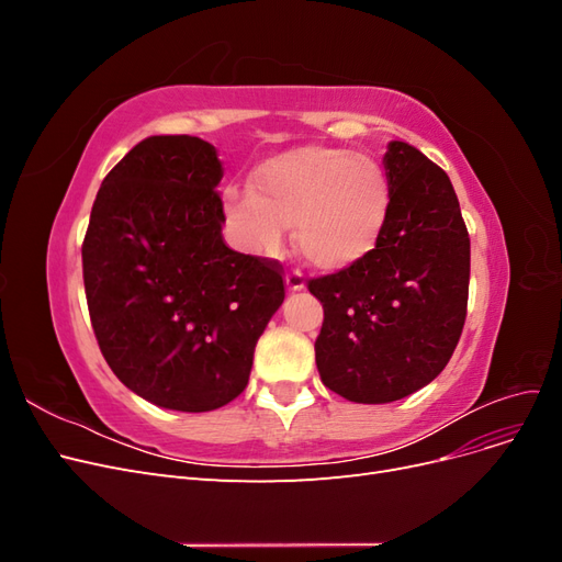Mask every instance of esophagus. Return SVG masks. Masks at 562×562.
<instances>
[{
  "label": "esophagus",
  "instance_id": "1",
  "mask_svg": "<svg viewBox=\"0 0 562 562\" xmlns=\"http://www.w3.org/2000/svg\"><path fill=\"white\" fill-rule=\"evenodd\" d=\"M285 285H288V291H302L304 288V277H302V271L300 269H291L285 274Z\"/></svg>",
  "mask_w": 562,
  "mask_h": 562
}]
</instances>
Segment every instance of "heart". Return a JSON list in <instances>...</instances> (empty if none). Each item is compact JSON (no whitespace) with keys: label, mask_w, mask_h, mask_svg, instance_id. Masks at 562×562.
<instances>
[{"label":"heart","mask_w":562,"mask_h":562,"mask_svg":"<svg viewBox=\"0 0 562 562\" xmlns=\"http://www.w3.org/2000/svg\"><path fill=\"white\" fill-rule=\"evenodd\" d=\"M227 220L252 252H274L295 225L302 258L342 271L375 250L389 223L384 168L363 151L304 145L265 161L250 190H229Z\"/></svg>","instance_id":"b5f03b06"}]
</instances>
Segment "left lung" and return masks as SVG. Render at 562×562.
Segmentation results:
<instances>
[{"mask_svg": "<svg viewBox=\"0 0 562 562\" xmlns=\"http://www.w3.org/2000/svg\"><path fill=\"white\" fill-rule=\"evenodd\" d=\"M389 223L368 258L310 279L323 304L321 382L353 403H391L450 361L467 318L471 241L452 182L413 145L384 155Z\"/></svg>", "mask_w": 562, "mask_h": 562, "instance_id": "left-lung-1", "label": "left lung"}]
</instances>
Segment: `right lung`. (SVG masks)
<instances>
[{
    "label": "right lung",
    "mask_w": 562,
    "mask_h": 562,
    "mask_svg": "<svg viewBox=\"0 0 562 562\" xmlns=\"http://www.w3.org/2000/svg\"><path fill=\"white\" fill-rule=\"evenodd\" d=\"M223 164L192 135H151L100 184L81 246L91 326L114 375L159 407L241 394L285 297L281 265L223 239Z\"/></svg>",
    "instance_id": "obj_1"
}]
</instances>
